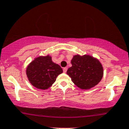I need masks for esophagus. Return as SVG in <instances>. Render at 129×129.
<instances>
[{"instance_id":"1","label":"esophagus","mask_w":129,"mask_h":129,"mask_svg":"<svg viewBox=\"0 0 129 129\" xmlns=\"http://www.w3.org/2000/svg\"><path fill=\"white\" fill-rule=\"evenodd\" d=\"M67 70H68L67 68H63V72H64V73H66V71H67Z\"/></svg>"}]
</instances>
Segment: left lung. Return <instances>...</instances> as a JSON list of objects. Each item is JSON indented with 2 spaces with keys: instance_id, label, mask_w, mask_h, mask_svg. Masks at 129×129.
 I'll use <instances>...</instances> for the list:
<instances>
[{
  "instance_id": "8db88e82",
  "label": "left lung",
  "mask_w": 129,
  "mask_h": 129,
  "mask_svg": "<svg viewBox=\"0 0 129 129\" xmlns=\"http://www.w3.org/2000/svg\"><path fill=\"white\" fill-rule=\"evenodd\" d=\"M72 66L67 74L74 83L82 89L93 88L103 77V66L98 59L89 55H76L71 60Z\"/></svg>"
}]
</instances>
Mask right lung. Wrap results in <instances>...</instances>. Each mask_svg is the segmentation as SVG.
Returning a JSON list of instances; mask_svg holds the SVG:
<instances>
[{
    "label": "right lung",
    "instance_id": "obj_1",
    "mask_svg": "<svg viewBox=\"0 0 129 129\" xmlns=\"http://www.w3.org/2000/svg\"><path fill=\"white\" fill-rule=\"evenodd\" d=\"M63 69L53 63L49 55L35 58L26 68V74L30 83L38 89H48L55 82Z\"/></svg>",
    "mask_w": 129,
    "mask_h": 129
}]
</instances>
